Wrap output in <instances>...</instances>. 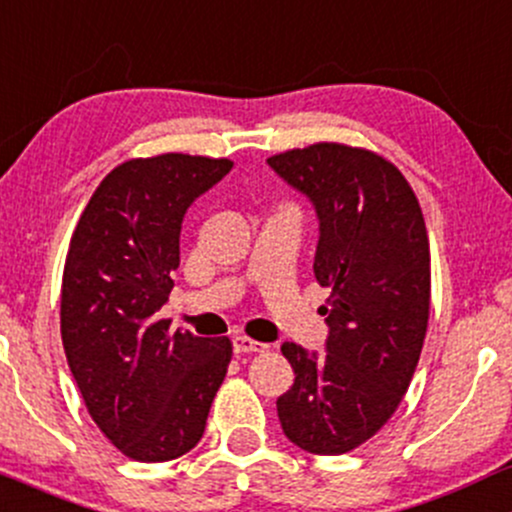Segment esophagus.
Listing matches in <instances>:
<instances>
[{
  "label": "esophagus",
  "instance_id": "obj_1",
  "mask_svg": "<svg viewBox=\"0 0 512 512\" xmlns=\"http://www.w3.org/2000/svg\"><path fill=\"white\" fill-rule=\"evenodd\" d=\"M232 346H234V353H263V350L268 348L266 343L251 341V338L246 336H234Z\"/></svg>",
  "mask_w": 512,
  "mask_h": 512
}]
</instances>
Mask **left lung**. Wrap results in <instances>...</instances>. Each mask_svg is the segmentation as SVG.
Instances as JSON below:
<instances>
[{"label":"left lung","mask_w":512,"mask_h":512,"mask_svg":"<svg viewBox=\"0 0 512 512\" xmlns=\"http://www.w3.org/2000/svg\"><path fill=\"white\" fill-rule=\"evenodd\" d=\"M319 220L314 275L326 355L283 343L295 384L278 396L287 440L343 455L392 418L421 358L430 309V249L421 205L401 171L367 149L319 142L268 159Z\"/></svg>","instance_id":"8db88e82"}]
</instances>
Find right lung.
Wrapping results in <instances>:
<instances>
[{"label":"right lung","mask_w":512,"mask_h":512,"mask_svg":"<svg viewBox=\"0 0 512 512\" xmlns=\"http://www.w3.org/2000/svg\"><path fill=\"white\" fill-rule=\"evenodd\" d=\"M229 159L162 154L130 159L99 183L67 251L60 331L94 423L123 455H186L232 360L229 338L169 333L157 312L179 268L181 225Z\"/></svg>","instance_id":"1"}]
</instances>
